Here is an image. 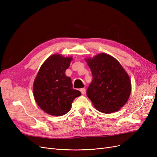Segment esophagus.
Masks as SVG:
<instances>
[{
	"mask_svg": "<svg viewBox=\"0 0 157 157\" xmlns=\"http://www.w3.org/2000/svg\"><path fill=\"white\" fill-rule=\"evenodd\" d=\"M80 92H81L82 95H85V93H86V89L85 88H81L80 90Z\"/></svg>",
	"mask_w": 157,
	"mask_h": 157,
	"instance_id": "esophagus-1",
	"label": "esophagus"
}]
</instances>
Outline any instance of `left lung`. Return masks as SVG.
Returning a JSON list of instances; mask_svg holds the SVG:
<instances>
[{"label":"left lung","mask_w":157,"mask_h":157,"mask_svg":"<svg viewBox=\"0 0 157 157\" xmlns=\"http://www.w3.org/2000/svg\"><path fill=\"white\" fill-rule=\"evenodd\" d=\"M86 61L93 76L86 90L88 97L102 113L118 111L127 102L131 92L127 73L114 58L105 53Z\"/></svg>","instance_id":"left-lung-1"}]
</instances>
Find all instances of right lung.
<instances>
[{"label": "right lung", "instance_id": "obj_1", "mask_svg": "<svg viewBox=\"0 0 157 157\" xmlns=\"http://www.w3.org/2000/svg\"><path fill=\"white\" fill-rule=\"evenodd\" d=\"M72 59L60 55H52L41 65L35 79V100L40 108L49 114H65L71 110L74 98L81 94L73 89L71 79L65 75Z\"/></svg>", "mask_w": 157, "mask_h": 157}]
</instances>
